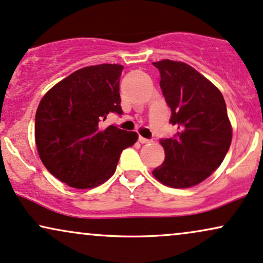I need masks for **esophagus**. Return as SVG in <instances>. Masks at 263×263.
I'll return each instance as SVG.
<instances>
[{
	"label": "esophagus",
	"instance_id": "obj_1",
	"mask_svg": "<svg viewBox=\"0 0 263 263\" xmlns=\"http://www.w3.org/2000/svg\"><path fill=\"white\" fill-rule=\"evenodd\" d=\"M139 141L141 142V144H146V142H150V139H146V138H144V137H139Z\"/></svg>",
	"mask_w": 263,
	"mask_h": 263
}]
</instances>
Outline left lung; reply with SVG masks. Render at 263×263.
<instances>
[{
  "mask_svg": "<svg viewBox=\"0 0 263 263\" xmlns=\"http://www.w3.org/2000/svg\"><path fill=\"white\" fill-rule=\"evenodd\" d=\"M161 76L160 86L171 108L170 123L178 133L160 139L163 163L152 171L171 187H190L221 166L232 142V126L223 95L210 80L183 62L152 63Z\"/></svg>",
  "mask_w": 263,
  "mask_h": 263,
  "instance_id": "1",
  "label": "left lung"
}]
</instances>
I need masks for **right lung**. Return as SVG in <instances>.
<instances>
[{
    "mask_svg": "<svg viewBox=\"0 0 263 263\" xmlns=\"http://www.w3.org/2000/svg\"><path fill=\"white\" fill-rule=\"evenodd\" d=\"M121 64L85 67L64 78L42 97L35 116V141L47 171L67 185L90 189L116 172L135 132L103 128L109 113L122 116Z\"/></svg>",
    "mask_w": 263,
    "mask_h": 263,
    "instance_id": "right-lung-1",
    "label": "right lung"
}]
</instances>
